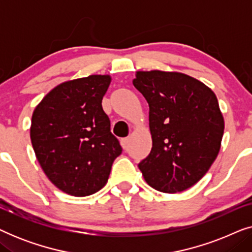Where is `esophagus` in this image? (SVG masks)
Wrapping results in <instances>:
<instances>
[{
	"label": "esophagus",
	"mask_w": 252,
	"mask_h": 252,
	"mask_svg": "<svg viewBox=\"0 0 252 252\" xmlns=\"http://www.w3.org/2000/svg\"><path fill=\"white\" fill-rule=\"evenodd\" d=\"M128 143H129V137H125V139H122V146L124 149H126L127 147H128Z\"/></svg>",
	"instance_id": "1"
}]
</instances>
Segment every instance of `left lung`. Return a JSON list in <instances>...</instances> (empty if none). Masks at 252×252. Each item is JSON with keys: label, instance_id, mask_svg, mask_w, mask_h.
Masks as SVG:
<instances>
[{"label": "left lung", "instance_id": "obj_1", "mask_svg": "<svg viewBox=\"0 0 252 252\" xmlns=\"http://www.w3.org/2000/svg\"><path fill=\"white\" fill-rule=\"evenodd\" d=\"M133 85L149 104L150 154L139 168L147 184L174 194L204 177L223 135L217 96L197 79L179 72L137 71Z\"/></svg>", "mask_w": 252, "mask_h": 252}]
</instances>
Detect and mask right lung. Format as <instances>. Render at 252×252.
<instances>
[{
	"label": "right lung",
	"mask_w": 252,
	"mask_h": 252,
	"mask_svg": "<svg viewBox=\"0 0 252 252\" xmlns=\"http://www.w3.org/2000/svg\"><path fill=\"white\" fill-rule=\"evenodd\" d=\"M110 75H89L58 85L36 105L31 141L48 179L68 195L95 194L108 182L122 154L102 99Z\"/></svg>",
	"instance_id": "add662e5"
}]
</instances>
